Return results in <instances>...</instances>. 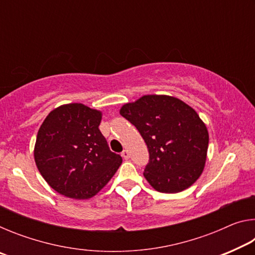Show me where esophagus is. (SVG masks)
I'll use <instances>...</instances> for the list:
<instances>
[{"label": "esophagus", "instance_id": "esophagus-1", "mask_svg": "<svg viewBox=\"0 0 255 255\" xmlns=\"http://www.w3.org/2000/svg\"><path fill=\"white\" fill-rule=\"evenodd\" d=\"M122 156H123L125 159H128L129 157H130V156H129V152H128L127 149L123 150V153H122Z\"/></svg>", "mask_w": 255, "mask_h": 255}]
</instances>
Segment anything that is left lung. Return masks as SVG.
Returning <instances> with one entry per match:
<instances>
[{
    "instance_id": "1",
    "label": "left lung",
    "mask_w": 255,
    "mask_h": 255,
    "mask_svg": "<svg viewBox=\"0 0 255 255\" xmlns=\"http://www.w3.org/2000/svg\"><path fill=\"white\" fill-rule=\"evenodd\" d=\"M120 115L135 126L147 145L144 176L163 193H176L204 171L209 135L195 109L170 96L148 94L126 103Z\"/></svg>"
}]
</instances>
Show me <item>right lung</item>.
Wrapping results in <instances>:
<instances>
[{"label":"right lung","instance_id":"right-lung-1","mask_svg":"<svg viewBox=\"0 0 255 255\" xmlns=\"http://www.w3.org/2000/svg\"><path fill=\"white\" fill-rule=\"evenodd\" d=\"M102 112L68 103L49 112L37 133L34 162L55 191L72 199L96 196L123 162L112 153L99 125Z\"/></svg>","mask_w":255,"mask_h":255}]
</instances>
